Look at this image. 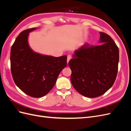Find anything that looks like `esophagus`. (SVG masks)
<instances>
[{"mask_svg": "<svg viewBox=\"0 0 131 131\" xmlns=\"http://www.w3.org/2000/svg\"><path fill=\"white\" fill-rule=\"evenodd\" d=\"M71 58H72V56H71L70 55H68V56H67V63H68V64L69 61L71 59Z\"/></svg>", "mask_w": 131, "mask_h": 131, "instance_id": "obj_1", "label": "esophagus"}]
</instances>
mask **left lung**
<instances>
[{"label":"left lung","mask_w":131,"mask_h":131,"mask_svg":"<svg viewBox=\"0 0 131 131\" xmlns=\"http://www.w3.org/2000/svg\"><path fill=\"white\" fill-rule=\"evenodd\" d=\"M100 34L101 45L85 43L74 51L69 62L73 86L79 93L89 98L105 93L113 85L117 74L118 47L109 35Z\"/></svg>","instance_id":"left-lung-1"}]
</instances>
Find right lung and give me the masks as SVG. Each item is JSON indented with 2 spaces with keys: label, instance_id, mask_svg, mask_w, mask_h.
Returning <instances> with one entry per match:
<instances>
[{
  "label": "right lung",
  "instance_id": "right-lung-1",
  "mask_svg": "<svg viewBox=\"0 0 131 131\" xmlns=\"http://www.w3.org/2000/svg\"><path fill=\"white\" fill-rule=\"evenodd\" d=\"M37 28L22 31L11 49V70L14 82L23 92L34 98L45 96L54 86L67 66V56L56 57L35 52L29 45V33Z\"/></svg>",
  "mask_w": 131,
  "mask_h": 131
}]
</instances>
